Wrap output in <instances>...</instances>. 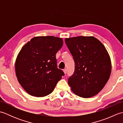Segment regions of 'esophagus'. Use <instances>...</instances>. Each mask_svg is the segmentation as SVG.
Instances as JSON below:
<instances>
[{"mask_svg":"<svg viewBox=\"0 0 123 123\" xmlns=\"http://www.w3.org/2000/svg\"><path fill=\"white\" fill-rule=\"evenodd\" d=\"M63 72H64V74H67V69H64L63 70Z\"/></svg>","mask_w":123,"mask_h":123,"instance_id":"obj_1","label":"esophagus"}]
</instances>
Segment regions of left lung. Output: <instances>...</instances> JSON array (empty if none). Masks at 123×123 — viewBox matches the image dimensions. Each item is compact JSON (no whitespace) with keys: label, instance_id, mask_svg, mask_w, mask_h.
<instances>
[{"label":"left lung","instance_id":"left-lung-1","mask_svg":"<svg viewBox=\"0 0 123 123\" xmlns=\"http://www.w3.org/2000/svg\"><path fill=\"white\" fill-rule=\"evenodd\" d=\"M65 42L75 62L74 74L68 79L71 90L83 98L96 95L111 74V60L105 47L93 36L66 38Z\"/></svg>","mask_w":123,"mask_h":123}]
</instances>
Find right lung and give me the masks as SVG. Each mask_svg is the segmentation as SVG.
<instances>
[{
  "label": "right lung",
  "instance_id": "1",
  "mask_svg": "<svg viewBox=\"0 0 123 123\" xmlns=\"http://www.w3.org/2000/svg\"><path fill=\"white\" fill-rule=\"evenodd\" d=\"M62 38L36 36L23 46L15 62L18 82L33 96L50 94L64 74L57 68L55 55L63 45Z\"/></svg>",
  "mask_w": 123,
  "mask_h": 123
}]
</instances>
